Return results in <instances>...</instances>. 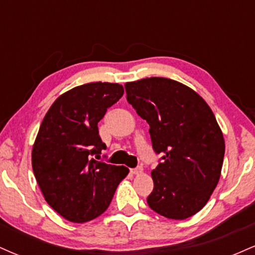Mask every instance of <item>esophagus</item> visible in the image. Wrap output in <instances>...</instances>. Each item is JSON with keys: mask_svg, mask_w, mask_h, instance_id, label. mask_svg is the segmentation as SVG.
I'll use <instances>...</instances> for the list:
<instances>
[{"mask_svg": "<svg viewBox=\"0 0 255 255\" xmlns=\"http://www.w3.org/2000/svg\"><path fill=\"white\" fill-rule=\"evenodd\" d=\"M142 171H144V169H142L141 166H137V168L131 169V170H130V172L133 175H140V174H142Z\"/></svg>", "mask_w": 255, "mask_h": 255, "instance_id": "1", "label": "esophagus"}]
</instances>
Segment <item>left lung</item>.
<instances>
[{
  "label": "left lung",
  "instance_id": "obj_1",
  "mask_svg": "<svg viewBox=\"0 0 255 255\" xmlns=\"http://www.w3.org/2000/svg\"><path fill=\"white\" fill-rule=\"evenodd\" d=\"M128 103L150 125L152 146L163 162L151 171L147 204L170 219H186L209 201L221 177L223 133L211 108L186 85L168 78L126 83Z\"/></svg>",
  "mask_w": 255,
  "mask_h": 255
}]
</instances>
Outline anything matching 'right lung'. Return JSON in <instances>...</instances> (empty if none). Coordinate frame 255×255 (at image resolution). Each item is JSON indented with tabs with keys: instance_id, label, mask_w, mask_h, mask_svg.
I'll list each match as a JSON object with an SVG mask.
<instances>
[{
	"instance_id": "add662e5",
	"label": "right lung",
	"mask_w": 255,
	"mask_h": 255,
	"mask_svg": "<svg viewBox=\"0 0 255 255\" xmlns=\"http://www.w3.org/2000/svg\"><path fill=\"white\" fill-rule=\"evenodd\" d=\"M124 96L116 83L84 84L62 93L44 116L32 147V169L43 197L72 223L101 216L129 169L97 162L107 146L98 122Z\"/></svg>"
}]
</instances>
